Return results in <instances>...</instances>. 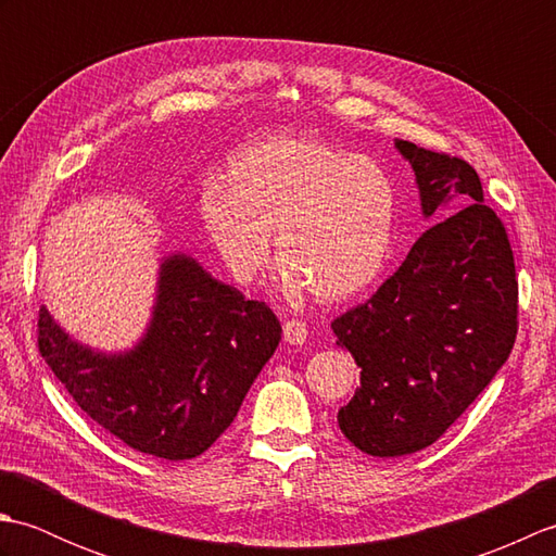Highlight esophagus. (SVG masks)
<instances>
[{"mask_svg": "<svg viewBox=\"0 0 556 556\" xmlns=\"http://www.w3.org/2000/svg\"><path fill=\"white\" fill-rule=\"evenodd\" d=\"M305 337H308V329H305V323L296 320V317H291V320L285 323V341L291 346H301Z\"/></svg>", "mask_w": 556, "mask_h": 556, "instance_id": "1", "label": "esophagus"}]
</instances>
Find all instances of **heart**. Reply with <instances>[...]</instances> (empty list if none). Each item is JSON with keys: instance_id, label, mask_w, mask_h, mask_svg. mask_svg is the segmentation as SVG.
I'll list each match as a JSON object with an SVG mask.
<instances>
[{"instance_id": "b5f03b06", "label": "heart", "mask_w": 556, "mask_h": 556, "mask_svg": "<svg viewBox=\"0 0 556 556\" xmlns=\"http://www.w3.org/2000/svg\"><path fill=\"white\" fill-rule=\"evenodd\" d=\"M396 195L368 157L323 140L269 136L233 152L219 188L200 200V219L239 285H253L269 260L281 287L346 301L370 287L392 245Z\"/></svg>"}]
</instances>
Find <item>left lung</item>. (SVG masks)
Listing matches in <instances>:
<instances>
[{"mask_svg": "<svg viewBox=\"0 0 556 556\" xmlns=\"http://www.w3.org/2000/svg\"><path fill=\"white\" fill-rule=\"evenodd\" d=\"M432 224L372 299L332 323L361 368L337 413L346 440L370 456L416 454L448 430L509 358L518 281L509 236L482 203L476 169L444 152L396 140Z\"/></svg>", "mask_w": 556, "mask_h": 556, "instance_id": "8db88e82", "label": "left lung"}]
</instances>
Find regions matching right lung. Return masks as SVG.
Listing matches in <instances>:
<instances>
[{
  "label": "right lung",
  "instance_id": "add662e5",
  "mask_svg": "<svg viewBox=\"0 0 556 556\" xmlns=\"http://www.w3.org/2000/svg\"><path fill=\"white\" fill-rule=\"evenodd\" d=\"M281 325L191 255L157 271L155 305L134 349L96 351L40 311L38 346L80 410L136 452L195 458L233 422L248 389L279 346Z\"/></svg>",
  "mask_w": 556,
  "mask_h": 556
}]
</instances>
